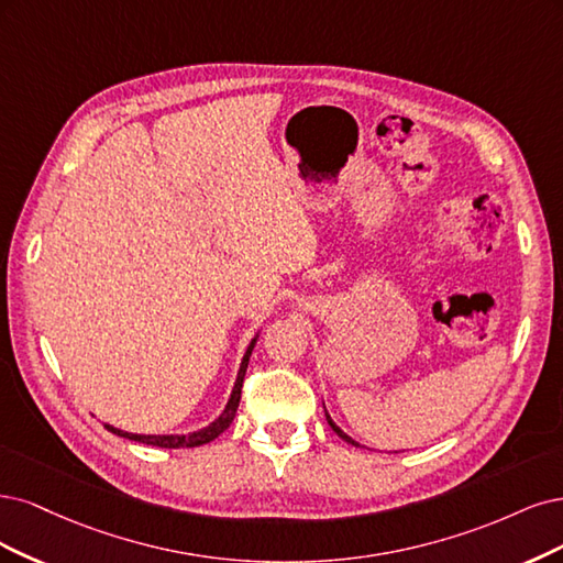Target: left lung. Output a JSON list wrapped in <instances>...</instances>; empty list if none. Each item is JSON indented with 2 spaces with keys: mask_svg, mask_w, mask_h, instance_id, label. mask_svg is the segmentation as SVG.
<instances>
[{
  "mask_svg": "<svg viewBox=\"0 0 563 563\" xmlns=\"http://www.w3.org/2000/svg\"><path fill=\"white\" fill-rule=\"evenodd\" d=\"M324 416H328V423H330V428H332V430H334V432L339 434V438H341V440H346L349 444H355V446H360V444H357L355 440H351V438H349V434H346V432H343V430H341V428H339V426H336V423H334V421L330 419V413H328V411H324Z\"/></svg>",
  "mask_w": 563,
  "mask_h": 563,
  "instance_id": "obj_1",
  "label": "left lung"
}]
</instances>
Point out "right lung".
Segmentation results:
<instances>
[{
  "label": "right lung",
  "instance_id": "right-lung-1",
  "mask_svg": "<svg viewBox=\"0 0 563 563\" xmlns=\"http://www.w3.org/2000/svg\"><path fill=\"white\" fill-rule=\"evenodd\" d=\"M255 343H257V339H252L247 351H245V355H243L241 369H239V378H235V384H233V390H231V397H229V402H227L224 411L220 413V419H214L208 428L189 432V434H135V432L119 430V428H114V426H104V428L110 430V432H114V434H119V438L133 440V442H142V444H152V446H161V449H191V446H201V444L212 442L214 438H220V434L231 426L233 416H235V409H239L241 390H243V378H245V369H247V362H250L252 349H255Z\"/></svg>",
  "mask_w": 563,
  "mask_h": 563
}]
</instances>
